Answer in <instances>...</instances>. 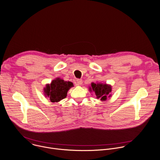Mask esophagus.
<instances>
[{
	"label": "esophagus",
	"mask_w": 160,
	"mask_h": 160,
	"mask_svg": "<svg viewBox=\"0 0 160 160\" xmlns=\"http://www.w3.org/2000/svg\"><path fill=\"white\" fill-rule=\"evenodd\" d=\"M83 83V81L82 79H77L76 80V85H82Z\"/></svg>",
	"instance_id": "34e87169"
}]
</instances>
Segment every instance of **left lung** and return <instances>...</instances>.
Segmentation results:
<instances>
[{
    "label": "left lung",
    "instance_id": "obj_1",
    "mask_svg": "<svg viewBox=\"0 0 160 160\" xmlns=\"http://www.w3.org/2000/svg\"><path fill=\"white\" fill-rule=\"evenodd\" d=\"M90 91H93L97 98H100L102 101L106 100L108 97H111V92L112 91V87L110 85L106 83L92 82L91 87H89Z\"/></svg>",
    "mask_w": 160,
    "mask_h": 160
}]
</instances>
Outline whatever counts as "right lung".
Listing matches in <instances>:
<instances>
[{
  "instance_id": "obj_1",
  "label": "right lung",
  "mask_w": 160,
  "mask_h": 160,
  "mask_svg": "<svg viewBox=\"0 0 160 160\" xmlns=\"http://www.w3.org/2000/svg\"><path fill=\"white\" fill-rule=\"evenodd\" d=\"M73 84L71 82H66L60 78L53 80L50 84H47L44 88L46 97H49L51 102H57L65 98L67 92Z\"/></svg>"
}]
</instances>
